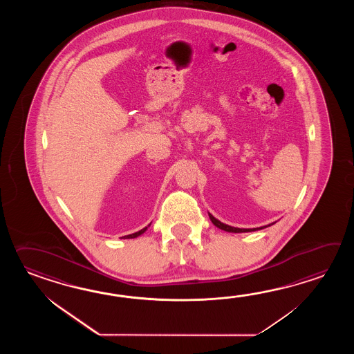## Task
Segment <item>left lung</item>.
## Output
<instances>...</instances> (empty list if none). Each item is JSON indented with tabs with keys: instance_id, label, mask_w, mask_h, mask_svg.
I'll list each match as a JSON object with an SVG mask.
<instances>
[{
	"instance_id": "8db88e82",
	"label": "left lung",
	"mask_w": 354,
	"mask_h": 354,
	"mask_svg": "<svg viewBox=\"0 0 354 354\" xmlns=\"http://www.w3.org/2000/svg\"><path fill=\"white\" fill-rule=\"evenodd\" d=\"M209 218H210L211 223L214 224V225L218 227V229H221V230H224V232H227V233H249V232H256V230H261V229H264V227H267V226H271L274 224V223H272V224H268V225L261 226V227H253V229H241V227H234V226L226 225L224 223H221L220 220H218L216 218H214L212 215H211L210 212H209Z\"/></svg>"
}]
</instances>
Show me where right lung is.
I'll return each mask as SVG.
<instances>
[{
  "mask_svg": "<svg viewBox=\"0 0 354 354\" xmlns=\"http://www.w3.org/2000/svg\"><path fill=\"white\" fill-rule=\"evenodd\" d=\"M148 226H151V224H149V225ZM148 226H145L144 229H142V230H139V232H136V233L130 234V235H125V236H124V239H133V238H136V236L142 235V234L145 233V230L148 229Z\"/></svg>",
  "mask_w": 354,
  "mask_h": 354,
  "instance_id": "1",
  "label": "right lung"
}]
</instances>
